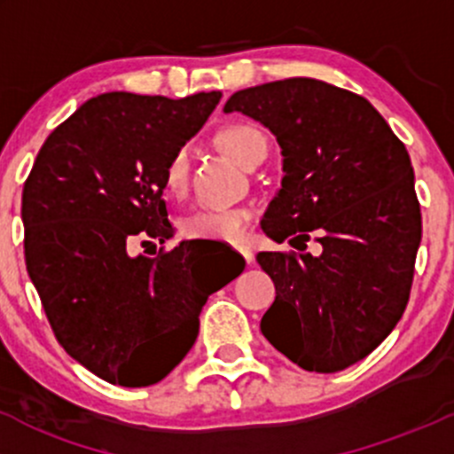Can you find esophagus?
Masks as SVG:
<instances>
[{
    "instance_id": "34e87169",
    "label": "esophagus",
    "mask_w": 454,
    "mask_h": 454,
    "mask_svg": "<svg viewBox=\"0 0 454 454\" xmlns=\"http://www.w3.org/2000/svg\"><path fill=\"white\" fill-rule=\"evenodd\" d=\"M237 250H239V253H241V256H244V259H246V263H253V259H254V254H253V250H250L248 248V246H239V248H237Z\"/></svg>"
}]
</instances>
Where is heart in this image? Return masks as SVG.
Listing matches in <instances>:
<instances>
[{
	"label": "heart",
	"mask_w": 454,
	"mask_h": 454,
	"mask_svg": "<svg viewBox=\"0 0 454 454\" xmlns=\"http://www.w3.org/2000/svg\"><path fill=\"white\" fill-rule=\"evenodd\" d=\"M219 145L226 149L232 160L248 167L250 162L268 149L263 131L250 122H231L217 134ZM191 155L186 146H177L167 160L162 171V189L167 198H182L189 186ZM250 213L244 208H201L191 213L182 222V232L191 239H217V241H241L248 232Z\"/></svg>",
	"instance_id": "1"
}]
</instances>
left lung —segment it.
Returning <instances> with one entry per match:
<instances>
[{"label":"left lung","mask_w":454,"mask_h":454,"mask_svg":"<svg viewBox=\"0 0 454 454\" xmlns=\"http://www.w3.org/2000/svg\"><path fill=\"white\" fill-rule=\"evenodd\" d=\"M241 112L277 136L281 189L263 215L270 239L318 256L259 253L277 287L261 332L305 371L336 373L367 358L404 314L422 241L406 146L363 96L316 79L235 91Z\"/></svg>","instance_id":"left-lung-1"}]
</instances>
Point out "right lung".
I'll list each match as a JSON object with an SVG mask.
<instances>
[{
	"instance_id": "obj_1",
	"label": "right lung",
	"mask_w": 454,
	"mask_h": 454,
	"mask_svg": "<svg viewBox=\"0 0 454 454\" xmlns=\"http://www.w3.org/2000/svg\"><path fill=\"white\" fill-rule=\"evenodd\" d=\"M219 98H90L48 136L24 184L26 268L50 327L76 363L112 384L167 378L193 347L208 296L244 270L204 274L191 241L129 254L136 241L173 237L164 164Z\"/></svg>"
}]
</instances>
